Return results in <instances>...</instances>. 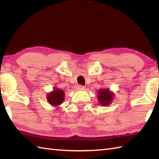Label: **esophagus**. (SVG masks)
<instances>
[{
	"label": "esophagus",
	"mask_w": 159,
	"mask_h": 159,
	"mask_svg": "<svg viewBox=\"0 0 159 159\" xmlns=\"http://www.w3.org/2000/svg\"><path fill=\"white\" fill-rule=\"evenodd\" d=\"M85 89V86H83V85H78L77 86V89L81 90V89Z\"/></svg>",
	"instance_id": "34e87169"
}]
</instances>
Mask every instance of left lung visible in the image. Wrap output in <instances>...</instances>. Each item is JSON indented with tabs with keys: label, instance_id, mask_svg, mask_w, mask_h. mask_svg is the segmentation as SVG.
<instances>
[{
	"label": "left lung",
	"instance_id": "obj_1",
	"mask_svg": "<svg viewBox=\"0 0 159 159\" xmlns=\"http://www.w3.org/2000/svg\"><path fill=\"white\" fill-rule=\"evenodd\" d=\"M114 96V93L108 88L100 89L98 92V100L103 107L109 106L113 102Z\"/></svg>",
	"mask_w": 159,
	"mask_h": 159
}]
</instances>
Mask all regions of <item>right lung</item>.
<instances>
[{"label": "right lung", "mask_w": 159, "mask_h": 159, "mask_svg": "<svg viewBox=\"0 0 159 159\" xmlns=\"http://www.w3.org/2000/svg\"><path fill=\"white\" fill-rule=\"evenodd\" d=\"M64 97H65V93H64L63 91L54 87L52 92L47 94L46 99L48 102L51 106L58 107L63 102Z\"/></svg>", "instance_id": "1"}]
</instances>
